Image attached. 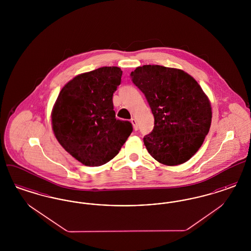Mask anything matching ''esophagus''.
I'll return each instance as SVG.
<instances>
[{
	"mask_svg": "<svg viewBox=\"0 0 251 251\" xmlns=\"http://www.w3.org/2000/svg\"><path fill=\"white\" fill-rule=\"evenodd\" d=\"M131 124H132V126H133V129H134V131H137L138 130V125H137V121L135 119H131Z\"/></svg>",
	"mask_w": 251,
	"mask_h": 251,
	"instance_id": "34e87169",
	"label": "esophagus"
}]
</instances>
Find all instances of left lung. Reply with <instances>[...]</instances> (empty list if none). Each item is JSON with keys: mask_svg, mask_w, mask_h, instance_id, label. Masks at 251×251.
<instances>
[{"mask_svg": "<svg viewBox=\"0 0 251 251\" xmlns=\"http://www.w3.org/2000/svg\"><path fill=\"white\" fill-rule=\"evenodd\" d=\"M154 117L153 130L144 144L156 161L177 166L201 147L212 121V108L197 81L186 72L145 65L131 72Z\"/></svg>", "mask_w": 251, "mask_h": 251, "instance_id": "obj_1", "label": "left lung"}]
</instances>
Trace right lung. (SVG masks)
Segmentation results:
<instances>
[{"label":"right lung","instance_id":"right-lung-1","mask_svg":"<svg viewBox=\"0 0 251 251\" xmlns=\"http://www.w3.org/2000/svg\"><path fill=\"white\" fill-rule=\"evenodd\" d=\"M118 67H102L73 78L60 91L51 114L60 145L76 160L99 167L112 160L132 125L116 119L113 94L121 83Z\"/></svg>","mask_w":251,"mask_h":251}]
</instances>
